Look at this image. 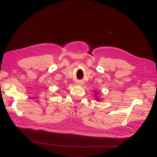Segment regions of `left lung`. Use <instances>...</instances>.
I'll use <instances>...</instances> for the list:
<instances>
[{
  "instance_id": "1",
  "label": "left lung",
  "mask_w": 157,
  "mask_h": 157,
  "mask_svg": "<svg viewBox=\"0 0 157 157\" xmlns=\"http://www.w3.org/2000/svg\"><path fill=\"white\" fill-rule=\"evenodd\" d=\"M98 94V93H94V96L96 97V100H98V101H101V99H100L99 98H98V97H97Z\"/></svg>"
}]
</instances>
